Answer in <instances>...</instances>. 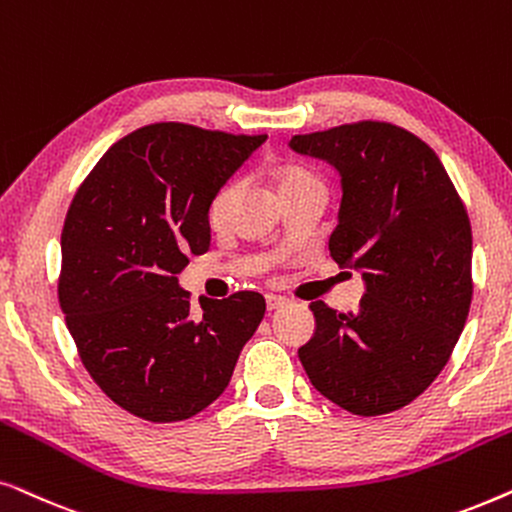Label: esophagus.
Returning <instances> with one entry per match:
<instances>
[{"label":"esophagus","mask_w":512,"mask_h":512,"mask_svg":"<svg viewBox=\"0 0 512 512\" xmlns=\"http://www.w3.org/2000/svg\"><path fill=\"white\" fill-rule=\"evenodd\" d=\"M285 302H288V299L281 297V295H267V309L269 311L281 309V306H285Z\"/></svg>","instance_id":"obj_1"}]
</instances>
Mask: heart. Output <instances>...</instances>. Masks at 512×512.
<instances>
[{
    "label": "heart",
    "mask_w": 512,
    "mask_h": 512,
    "mask_svg": "<svg viewBox=\"0 0 512 512\" xmlns=\"http://www.w3.org/2000/svg\"><path fill=\"white\" fill-rule=\"evenodd\" d=\"M271 182H274L278 196L292 192V189L309 185V182H318L316 175H311L309 170L299 166H278L271 170ZM241 192V182L227 180L224 185L213 194V199L208 203V222L213 227H222L229 220L231 208H234L236 196Z\"/></svg>",
    "instance_id": "1"
}]
</instances>
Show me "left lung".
<instances>
[{
  "instance_id": "8db88e82",
  "label": "left lung",
  "mask_w": 512,
  "mask_h": 512,
  "mask_svg": "<svg viewBox=\"0 0 512 512\" xmlns=\"http://www.w3.org/2000/svg\"><path fill=\"white\" fill-rule=\"evenodd\" d=\"M290 147L342 175L330 255L365 281L356 313L311 302L316 332L299 360L316 391L346 412L400 410L433 384L466 325L473 299L466 208L438 154L386 121L295 135Z\"/></svg>"
}]
</instances>
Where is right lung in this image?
<instances>
[{"mask_svg": "<svg viewBox=\"0 0 512 512\" xmlns=\"http://www.w3.org/2000/svg\"><path fill=\"white\" fill-rule=\"evenodd\" d=\"M267 135L152 124L114 142L81 182L60 236L58 299L95 384L135 417H194L229 386L262 323L260 292L201 297L177 274L210 248L208 203Z\"/></svg>", "mask_w": 512, "mask_h": 512, "instance_id": "1", "label": "right lung"}]
</instances>
